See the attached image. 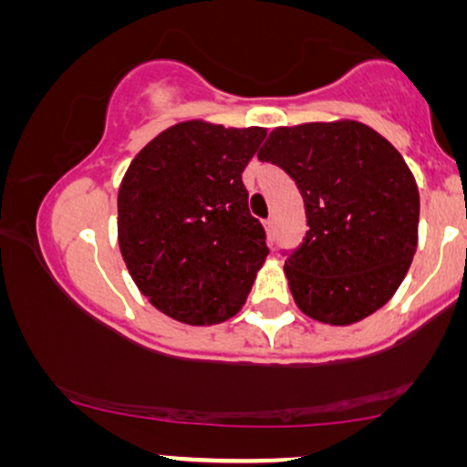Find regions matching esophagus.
Wrapping results in <instances>:
<instances>
[{
    "label": "esophagus",
    "instance_id": "1",
    "mask_svg": "<svg viewBox=\"0 0 467 467\" xmlns=\"http://www.w3.org/2000/svg\"><path fill=\"white\" fill-rule=\"evenodd\" d=\"M265 231H266V234H268V239H273V234H275V222L268 218V220H265Z\"/></svg>",
    "mask_w": 467,
    "mask_h": 467
}]
</instances>
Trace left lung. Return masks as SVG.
Masks as SVG:
<instances>
[{
  "label": "left lung",
  "mask_w": 467,
  "mask_h": 467,
  "mask_svg": "<svg viewBox=\"0 0 467 467\" xmlns=\"http://www.w3.org/2000/svg\"><path fill=\"white\" fill-rule=\"evenodd\" d=\"M296 182L308 231L284 252L302 313L332 326L393 296L417 249L419 190L396 148L356 120L275 129L258 152Z\"/></svg>",
  "instance_id": "left-lung-1"
}]
</instances>
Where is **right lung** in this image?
I'll use <instances>...</instances> for the list:
<instances>
[{"mask_svg": "<svg viewBox=\"0 0 467 467\" xmlns=\"http://www.w3.org/2000/svg\"><path fill=\"white\" fill-rule=\"evenodd\" d=\"M266 129L180 122L130 162L118 190V243L143 296L190 326L224 321L268 255L241 173Z\"/></svg>", "mask_w": 467, "mask_h": 467, "instance_id": "add662e5", "label": "right lung"}]
</instances>
